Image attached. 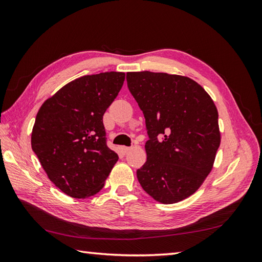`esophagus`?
Here are the masks:
<instances>
[{
	"instance_id": "1",
	"label": "esophagus",
	"mask_w": 262,
	"mask_h": 262,
	"mask_svg": "<svg viewBox=\"0 0 262 262\" xmlns=\"http://www.w3.org/2000/svg\"><path fill=\"white\" fill-rule=\"evenodd\" d=\"M132 149V147H128V146H121L120 147V151L124 153V154H126V153H128Z\"/></svg>"
}]
</instances>
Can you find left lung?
<instances>
[{
    "label": "left lung",
    "instance_id": "8db88e82",
    "mask_svg": "<svg viewBox=\"0 0 262 262\" xmlns=\"http://www.w3.org/2000/svg\"><path fill=\"white\" fill-rule=\"evenodd\" d=\"M127 84L149 137L137 179L157 202L179 203L196 192L213 169L221 144L216 105L188 76L128 72Z\"/></svg>",
    "mask_w": 262,
    "mask_h": 262
}]
</instances>
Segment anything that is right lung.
Masks as SVG:
<instances>
[{
  "label": "right lung",
  "instance_id": "right-lung-1",
  "mask_svg": "<svg viewBox=\"0 0 262 262\" xmlns=\"http://www.w3.org/2000/svg\"><path fill=\"white\" fill-rule=\"evenodd\" d=\"M124 81L122 72L84 75L59 89L38 110L32 151L49 180L70 197L98 193L118 161L105 143L102 118Z\"/></svg>",
  "mask_w": 262,
  "mask_h": 262
}]
</instances>
